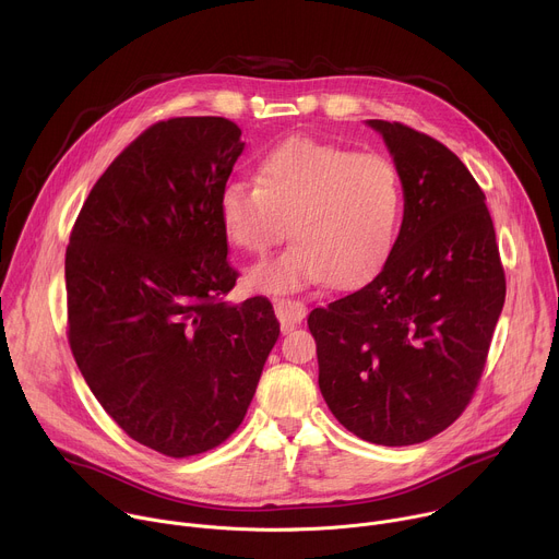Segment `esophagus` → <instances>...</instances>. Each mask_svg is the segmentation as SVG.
<instances>
[{
	"label": "esophagus",
	"mask_w": 559,
	"mask_h": 559,
	"mask_svg": "<svg viewBox=\"0 0 559 559\" xmlns=\"http://www.w3.org/2000/svg\"><path fill=\"white\" fill-rule=\"evenodd\" d=\"M274 311L281 323V330L287 334L292 332L296 325H300V321L307 313L305 302L300 300H292V298H274Z\"/></svg>",
	"instance_id": "esophagus-1"
}]
</instances>
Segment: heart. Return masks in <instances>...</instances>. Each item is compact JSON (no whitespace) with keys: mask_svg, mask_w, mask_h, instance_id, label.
<instances>
[{"mask_svg":"<svg viewBox=\"0 0 559 559\" xmlns=\"http://www.w3.org/2000/svg\"><path fill=\"white\" fill-rule=\"evenodd\" d=\"M403 179L384 154L292 136L257 164V186L231 181L218 197L227 241L265 257L287 236L292 246L250 272L261 292L330 283L347 289L386 259L403 216Z\"/></svg>","mask_w":559,"mask_h":559,"instance_id":"1","label":"heart"}]
</instances>
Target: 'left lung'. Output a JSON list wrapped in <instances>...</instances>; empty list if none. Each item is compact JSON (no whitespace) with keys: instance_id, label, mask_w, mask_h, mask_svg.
Segmentation results:
<instances>
[{"instance_id":"obj_1","label":"left lung","mask_w":559,"mask_h":559,"mask_svg":"<svg viewBox=\"0 0 559 559\" xmlns=\"http://www.w3.org/2000/svg\"><path fill=\"white\" fill-rule=\"evenodd\" d=\"M403 179L405 218L382 270L316 307L318 386L336 420L384 447L453 425L483 378L507 278L485 192L460 158L405 123L371 119Z\"/></svg>"}]
</instances>
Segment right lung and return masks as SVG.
Instances as JSON below:
<instances>
[{"instance_id":"right-lung-1","label":"right lung","mask_w":559,"mask_h":559,"mask_svg":"<svg viewBox=\"0 0 559 559\" xmlns=\"http://www.w3.org/2000/svg\"><path fill=\"white\" fill-rule=\"evenodd\" d=\"M243 145L223 117L150 126L93 186L66 248L76 367L132 440L168 457L238 429L281 334L265 296L223 302L238 272L218 197Z\"/></svg>"}]
</instances>
